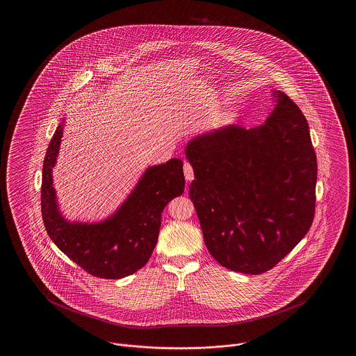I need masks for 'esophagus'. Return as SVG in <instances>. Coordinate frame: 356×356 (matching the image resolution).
<instances>
[{
    "instance_id": "esophagus-1",
    "label": "esophagus",
    "mask_w": 356,
    "mask_h": 356,
    "mask_svg": "<svg viewBox=\"0 0 356 356\" xmlns=\"http://www.w3.org/2000/svg\"><path fill=\"white\" fill-rule=\"evenodd\" d=\"M184 175H186V181L193 180V167L189 161H184Z\"/></svg>"
}]
</instances>
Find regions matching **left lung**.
<instances>
[{
    "label": "left lung",
    "mask_w": 356,
    "mask_h": 356,
    "mask_svg": "<svg viewBox=\"0 0 356 356\" xmlns=\"http://www.w3.org/2000/svg\"><path fill=\"white\" fill-rule=\"evenodd\" d=\"M275 97L263 125H229L186 145L205 245L231 271H270L314 220L318 164L308 122L286 93Z\"/></svg>",
    "instance_id": "8db88e82"
}]
</instances>
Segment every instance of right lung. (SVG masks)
I'll use <instances>...</instances> for the list:
<instances>
[{
    "instance_id": "1",
    "label": "right lung",
    "mask_w": 356,
    "mask_h": 356,
    "mask_svg": "<svg viewBox=\"0 0 356 356\" xmlns=\"http://www.w3.org/2000/svg\"><path fill=\"white\" fill-rule=\"evenodd\" d=\"M64 121L51 137L42 167L41 212L53 243L83 270L102 279H121L143 268L157 243L161 212L183 195V161L172 159L145 170L118 212L102 222H70L56 202L51 168L60 149Z\"/></svg>"
}]
</instances>
